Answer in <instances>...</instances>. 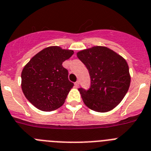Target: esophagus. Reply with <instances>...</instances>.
I'll list each match as a JSON object with an SVG mask.
<instances>
[{
	"instance_id": "esophagus-1",
	"label": "esophagus",
	"mask_w": 151,
	"mask_h": 151,
	"mask_svg": "<svg viewBox=\"0 0 151 151\" xmlns=\"http://www.w3.org/2000/svg\"><path fill=\"white\" fill-rule=\"evenodd\" d=\"M79 82L78 81H77V82H75V83H74V87H76V88H78V87H79Z\"/></svg>"
}]
</instances>
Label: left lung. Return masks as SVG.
I'll use <instances>...</instances> for the list:
<instances>
[{"label": "left lung", "instance_id": "obj_1", "mask_svg": "<svg viewBox=\"0 0 151 151\" xmlns=\"http://www.w3.org/2000/svg\"><path fill=\"white\" fill-rule=\"evenodd\" d=\"M90 77L89 90L79 88L83 103L97 112L110 111L121 103L130 84L124 58L107 47L94 46L77 53Z\"/></svg>", "mask_w": 151, "mask_h": 151}]
</instances>
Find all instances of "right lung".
Segmentation results:
<instances>
[{
	"mask_svg": "<svg viewBox=\"0 0 151 151\" xmlns=\"http://www.w3.org/2000/svg\"><path fill=\"white\" fill-rule=\"evenodd\" d=\"M73 50L58 46L44 48L33 57L21 73V88L26 98L43 111H52L64 104L73 83L62 64Z\"/></svg>",
	"mask_w": 151,
	"mask_h": 151,
	"instance_id": "add662e5",
	"label": "right lung"
}]
</instances>
